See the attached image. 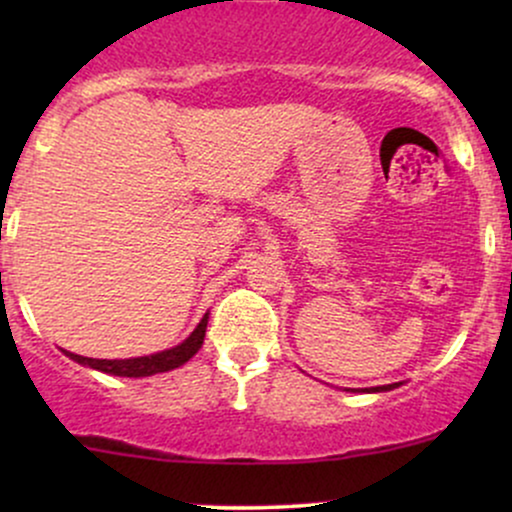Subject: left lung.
<instances>
[{"label": "left lung", "mask_w": 512, "mask_h": 512, "mask_svg": "<svg viewBox=\"0 0 512 512\" xmlns=\"http://www.w3.org/2000/svg\"><path fill=\"white\" fill-rule=\"evenodd\" d=\"M392 387H397V383H395V385H383V387H373V392H380V390H392Z\"/></svg>", "instance_id": "8db88e82"}]
</instances>
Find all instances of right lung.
Returning a JSON list of instances; mask_svg holds the SVG:
<instances>
[{
	"label": "right lung",
	"mask_w": 512,
	"mask_h": 512,
	"mask_svg": "<svg viewBox=\"0 0 512 512\" xmlns=\"http://www.w3.org/2000/svg\"><path fill=\"white\" fill-rule=\"evenodd\" d=\"M207 322H209V315H204L202 322L197 325V330L192 332L185 342L175 346V349L161 351V354L122 358V361H108V358H86V356L72 354V351H67V356L74 358V361L81 363V366L96 368V370H101V373H110V375H122V378H144V375L166 373V370H173V368L182 366V363H187L199 349H202L204 334H207Z\"/></svg>",
	"instance_id": "1"
}]
</instances>
